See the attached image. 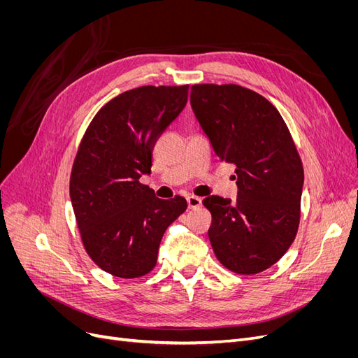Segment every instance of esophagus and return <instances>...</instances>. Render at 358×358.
I'll return each instance as SVG.
<instances>
[{
    "label": "esophagus",
    "mask_w": 358,
    "mask_h": 358,
    "mask_svg": "<svg viewBox=\"0 0 358 358\" xmlns=\"http://www.w3.org/2000/svg\"><path fill=\"white\" fill-rule=\"evenodd\" d=\"M187 204H188V209L200 208V206H201V199L194 197V196H188V197H187Z\"/></svg>",
    "instance_id": "1"
}]
</instances>
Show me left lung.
<instances>
[{
	"mask_svg": "<svg viewBox=\"0 0 358 358\" xmlns=\"http://www.w3.org/2000/svg\"><path fill=\"white\" fill-rule=\"evenodd\" d=\"M191 107L221 161L236 166L237 199L209 196L220 263L252 275L273 266L297 233L303 167L276 107L239 85H192Z\"/></svg>",
	"mask_w": 358,
	"mask_h": 358,
	"instance_id": "1",
	"label": "left lung"
}]
</instances>
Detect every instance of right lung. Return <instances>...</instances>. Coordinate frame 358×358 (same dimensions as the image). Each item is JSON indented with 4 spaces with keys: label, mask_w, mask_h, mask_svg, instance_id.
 I'll return each mask as SVG.
<instances>
[{
    "label": "right lung",
    "mask_w": 358,
    "mask_h": 358,
    "mask_svg": "<svg viewBox=\"0 0 358 358\" xmlns=\"http://www.w3.org/2000/svg\"><path fill=\"white\" fill-rule=\"evenodd\" d=\"M188 100V85L140 86L119 94L92 119L76 155L70 199L82 242L104 272L131 279L157 264L161 237L187 200L155 197L149 175L159 134Z\"/></svg>",
    "instance_id": "add662e5"
}]
</instances>
